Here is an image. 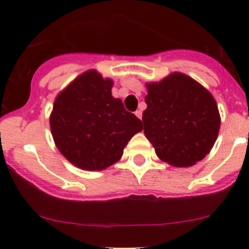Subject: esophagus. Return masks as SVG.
Segmentation results:
<instances>
[{
	"label": "esophagus",
	"instance_id": "esophagus-1",
	"mask_svg": "<svg viewBox=\"0 0 249 249\" xmlns=\"http://www.w3.org/2000/svg\"><path fill=\"white\" fill-rule=\"evenodd\" d=\"M135 114H136L137 118H140V119H141V118H142V110H141V109L136 110V112H135Z\"/></svg>",
	"mask_w": 249,
	"mask_h": 249
}]
</instances>
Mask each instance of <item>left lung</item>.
<instances>
[{
    "label": "left lung",
    "instance_id": "8db88e82",
    "mask_svg": "<svg viewBox=\"0 0 249 249\" xmlns=\"http://www.w3.org/2000/svg\"><path fill=\"white\" fill-rule=\"evenodd\" d=\"M144 135L158 157L178 167L192 166L210 153L220 126L212 95L182 73L147 84Z\"/></svg>",
    "mask_w": 249,
    "mask_h": 249
}]
</instances>
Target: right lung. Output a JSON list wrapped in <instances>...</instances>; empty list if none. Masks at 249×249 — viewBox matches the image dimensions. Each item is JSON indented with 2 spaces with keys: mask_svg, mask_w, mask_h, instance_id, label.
Masks as SVG:
<instances>
[{
  "mask_svg": "<svg viewBox=\"0 0 249 249\" xmlns=\"http://www.w3.org/2000/svg\"><path fill=\"white\" fill-rule=\"evenodd\" d=\"M113 82L91 70L76 78L54 102L50 129L57 149L77 167L100 171L122 158L142 122L110 94Z\"/></svg>",
  "mask_w": 249,
  "mask_h": 249,
  "instance_id": "add662e5",
  "label": "right lung"
}]
</instances>
